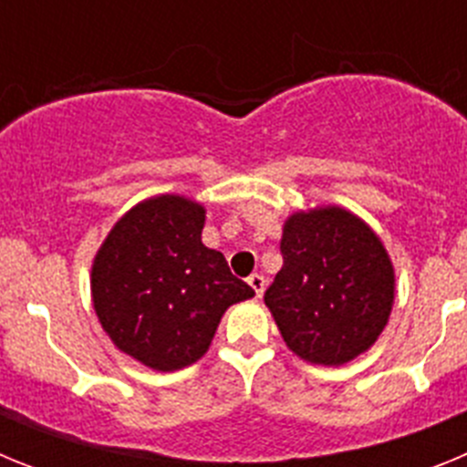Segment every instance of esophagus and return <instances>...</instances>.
<instances>
[{
    "label": "esophagus",
    "instance_id": "1",
    "mask_svg": "<svg viewBox=\"0 0 467 467\" xmlns=\"http://www.w3.org/2000/svg\"><path fill=\"white\" fill-rule=\"evenodd\" d=\"M247 285L253 287L254 295L262 296L264 290H266V278H264L262 274H253V275H250V278H247Z\"/></svg>",
    "mask_w": 467,
    "mask_h": 467
}]
</instances>
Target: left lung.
<instances>
[{
	"label": "left lung",
	"instance_id": "1",
	"mask_svg": "<svg viewBox=\"0 0 467 467\" xmlns=\"http://www.w3.org/2000/svg\"><path fill=\"white\" fill-rule=\"evenodd\" d=\"M280 250L264 304L285 346L323 367L372 348L395 301V266L377 231L341 205H316L285 220Z\"/></svg>",
	"mask_w": 467,
	"mask_h": 467
}]
</instances>
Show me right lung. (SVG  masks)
I'll return each mask as SVG.
<instances>
[{
  "instance_id": "1",
  "label": "right lung",
  "mask_w": 467,
  "mask_h": 467,
  "mask_svg": "<svg viewBox=\"0 0 467 467\" xmlns=\"http://www.w3.org/2000/svg\"><path fill=\"white\" fill-rule=\"evenodd\" d=\"M205 205L182 193L135 203L111 226L90 266V299L121 353L175 372L208 353L226 308L254 296L224 254L201 241Z\"/></svg>"
}]
</instances>
